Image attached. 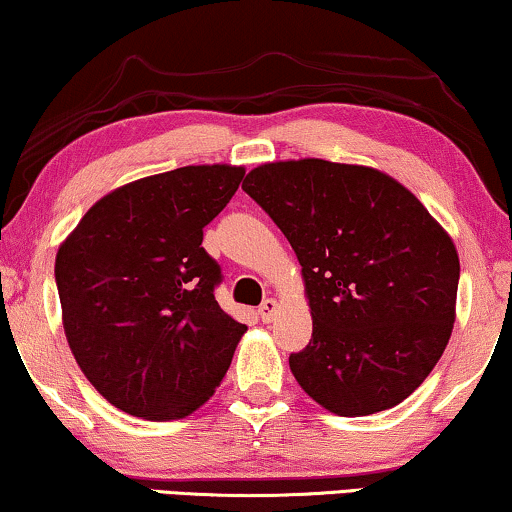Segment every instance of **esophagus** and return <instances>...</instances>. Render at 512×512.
I'll list each match as a JSON object with an SVG mask.
<instances>
[{"label":"esophagus","mask_w":512,"mask_h":512,"mask_svg":"<svg viewBox=\"0 0 512 512\" xmlns=\"http://www.w3.org/2000/svg\"><path fill=\"white\" fill-rule=\"evenodd\" d=\"M277 310H279L277 300H275V298H265L263 303H261V307H258V314H261V319L265 321V324H268V321L275 319Z\"/></svg>","instance_id":"esophagus-1"}]
</instances>
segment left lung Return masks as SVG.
<instances>
[{
    "label": "left lung",
    "mask_w": 512,
    "mask_h": 512,
    "mask_svg": "<svg viewBox=\"0 0 512 512\" xmlns=\"http://www.w3.org/2000/svg\"><path fill=\"white\" fill-rule=\"evenodd\" d=\"M303 265L312 340L291 373L342 417L389 410L422 384L454 326L459 256L408 188L321 158L254 167L244 179Z\"/></svg>",
    "instance_id": "1"
}]
</instances>
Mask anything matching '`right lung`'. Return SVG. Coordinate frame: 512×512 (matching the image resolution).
I'll list each match as a JSON object with an SVG mask.
<instances>
[{"label": "right lung", "instance_id": "right-lung-1", "mask_svg": "<svg viewBox=\"0 0 512 512\" xmlns=\"http://www.w3.org/2000/svg\"><path fill=\"white\" fill-rule=\"evenodd\" d=\"M244 177L188 165L125 184L83 214L55 256L62 326L88 382L118 410L167 422L205 405L247 326L216 303L202 228Z\"/></svg>", "mask_w": 512, "mask_h": 512}]
</instances>
